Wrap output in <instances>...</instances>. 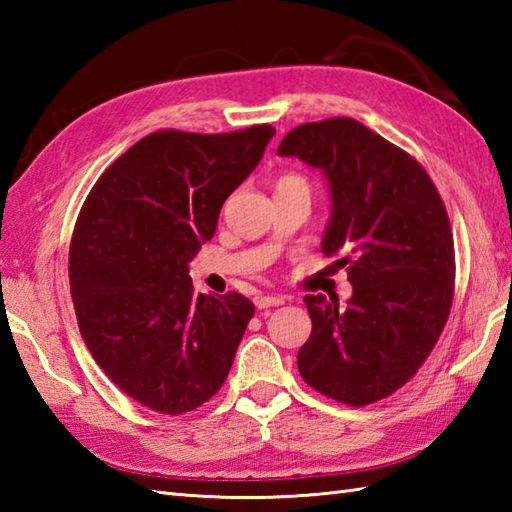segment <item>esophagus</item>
Masks as SVG:
<instances>
[{
    "label": "esophagus",
    "mask_w": 512,
    "mask_h": 512,
    "mask_svg": "<svg viewBox=\"0 0 512 512\" xmlns=\"http://www.w3.org/2000/svg\"><path fill=\"white\" fill-rule=\"evenodd\" d=\"M286 299L281 295H255L253 303L257 310H264V308H273V306H281Z\"/></svg>",
    "instance_id": "1"
}]
</instances>
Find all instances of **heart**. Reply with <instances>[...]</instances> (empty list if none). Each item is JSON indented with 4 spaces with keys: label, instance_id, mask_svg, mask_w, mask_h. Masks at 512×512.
Instances as JSON below:
<instances>
[{
    "label": "heart",
    "instance_id": "b5f03b06",
    "mask_svg": "<svg viewBox=\"0 0 512 512\" xmlns=\"http://www.w3.org/2000/svg\"><path fill=\"white\" fill-rule=\"evenodd\" d=\"M279 187H308V182L297 176V173H288V176H281L277 180V189Z\"/></svg>",
    "mask_w": 512,
    "mask_h": 512
}]
</instances>
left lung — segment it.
<instances>
[{"label": "left lung", "instance_id": "8db88e82", "mask_svg": "<svg viewBox=\"0 0 512 512\" xmlns=\"http://www.w3.org/2000/svg\"><path fill=\"white\" fill-rule=\"evenodd\" d=\"M328 180L332 215L321 250L347 266L352 297L306 295L310 339L297 354L310 387L345 405L394 394L418 372L449 319L455 253L436 184L407 151L354 118L306 123L284 136Z\"/></svg>", "mask_w": 512, "mask_h": 512}]
</instances>
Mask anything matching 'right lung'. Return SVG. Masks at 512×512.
Masks as SVG:
<instances>
[{"instance_id": "1", "label": "right lung", "mask_w": 512, "mask_h": 512, "mask_svg": "<svg viewBox=\"0 0 512 512\" xmlns=\"http://www.w3.org/2000/svg\"><path fill=\"white\" fill-rule=\"evenodd\" d=\"M273 136V125L154 132L105 169L83 204L70 244L76 321L94 361L140 405L178 416L231 372L255 306L239 292L198 295L189 262Z\"/></svg>"}]
</instances>
